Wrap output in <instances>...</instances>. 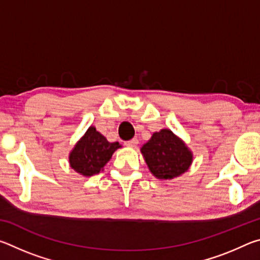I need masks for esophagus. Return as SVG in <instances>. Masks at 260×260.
Listing matches in <instances>:
<instances>
[{"label": "esophagus", "instance_id": "esophagus-1", "mask_svg": "<svg viewBox=\"0 0 260 260\" xmlns=\"http://www.w3.org/2000/svg\"><path fill=\"white\" fill-rule=\"evenodd\" d=\"M138 143H139V140L138 139H132L131 141H127V142H125V146H127V147H135Z\"/></svg>", "mask_w": 260, "mask_h": 260}]
</instances>
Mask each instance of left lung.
<instances>
[{
	"mask_svg": "<svg viewBox=\"0 0 260 260\" xmlns=\"http://www.w3.org/2000/svg\"><path fill=\"white\" fill-rule=\"evenodd\" d=\"M150 172L157 179L169 180L187 172L192 162V153L172 131L161 129L141 148Z\"/></svg>",
	"mask_w": 260,
	"mask_h": 260,
	"instance_id": "1",
	"label": "left lung"
}]
</instances>
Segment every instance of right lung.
I'll use <instances>...</instances> for the list:
<instances>
[{"instance_id": "obj_1", "label": "right lung", "mask_w": 260, "mask_h": 260, "mask_svg": "<svg viewBox=\"0 0 260 260\" xmlns=\"http://www.w3.org/2000/svg\"><path fill=\"white\" fill-rule=\"evenodd\" d=\"M118 148H121L119 143L109 142L95 127L90 126L70 152V165L83 177H91L103 171Z\"/></svg>"}]
</instances>
